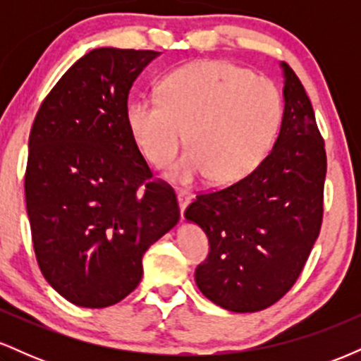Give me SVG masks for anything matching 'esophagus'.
<instances>
[{"label":"esophagus","instance_id":"34e87169","mask_svg":"<svg viewBox=\"0 0 361 361\" xmlns=\"http://www.w3.org/2000/svg\"><path fill=\"white\" fill-rule=\"evenodd\" d=\"M176 198H178V204H180V210H181V214H183L186 207H188L190 202H192V198H193V197H192V193L186 192V190H180V192L176 193Z\"/></svg>","mask_w":361,"mask_h":361}]
</instances>
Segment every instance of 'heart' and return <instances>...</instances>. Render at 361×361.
Listing matches in <instances>:
<instances>
[{"mask_svg": "<svg viewBox=\"0 0 361 361\" xmlns=\"http://www.w3.org/2000/svg\"><path fill=\"white\" fill-rule=\"evenodd\" d=\"M159 97L128 103L127 126L156 168L171 166L188 130L192 151L169 175L178 183L241 181L267 157L283 114L275 82L226 61L193 62L169 73Z\"/></svg>", "mask_w": 361, "mask_h": 361, "instance_id": "heart-1", "label": "heart"}]
</instances>
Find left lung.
Returning a JSON list of instances; mask_svg holds the SVG:
<instances>
[{"mask_svg": "<svg viewBox=\"0 0 361 361\" xmlns=\"http://www.w3.org/2000/svg\"><path fill=\"white\" fill-rule=\"evenodd\" d=\"M283 68V118L270 154L238 183L197 195L186 221L209 238L195 270L209 300L233 312L279 302L299 279L322 224L326 149L304 86Z\"/></svg>", "mask_w": 361, "mask_h": 361, "instance_id": "1", "label": "left lung"}]
</instances>
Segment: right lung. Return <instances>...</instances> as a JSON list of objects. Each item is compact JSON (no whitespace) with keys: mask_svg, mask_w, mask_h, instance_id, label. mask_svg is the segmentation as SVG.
Returning <instances> with one entry per match:
<instances>
[{"mask_svg":"<svg viewBox=\"0 0 361 361\" xmlns=\"http://www.w3.org/2000/svg\"><path fill=\"white\" fill-rule=\"evenodd\" d=\"M156 51L102 47L76 61L40 105L25 200L40 271L88 309L126 299L142 256L180 221L175 190L152 180L127 126L134 81Z\"/></svg>","mask_w":361,"mask_h":361,"instance_id":"add662e5","label":"right lung"}]
</instances>
